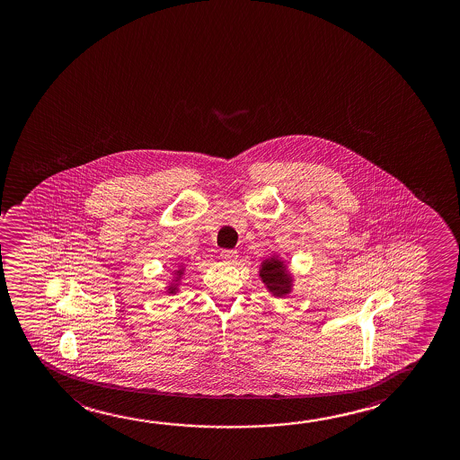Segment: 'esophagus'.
Wrapping results in <instances>:
<instances>
[{
	"mask_svg": "<svg viewBox=\"0 0 460 460\" xmlns=\"http://www.w3.org/2000/svg\"><path fill=\"white\" fill-rule=\"evenodd\" d=\"M220 256L225 262H234L235 258H237V252H235V250H223V252H220Z\"/></svg>",
	"mask_w": 460,
	"mask_h": 460,
	"instance_id": "1",
	"label": "esophagus"
}]
</instances>
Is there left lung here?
I'll return each mask as SVG.
<instances>
[{
	"instance_id": "obj_1",
	"label": "left lung",
	"mask_w": 460,
	"mask_h": 460,
	"mask_svg": "<svg viewBox=\"0 0 460 460\" xmlns=\"http://www.w3.org/2000/svg\"><path fill=\"white\" fill-rule=\"evenodd\" d=\"M259 277L273 296H284L292 290V275L288 267L277 256L265 259L259 269Z\"/></svg>"
}]
</instances>
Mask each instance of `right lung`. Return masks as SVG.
<instances>
[{
    "label": "right lung",
    "instance_id": "obj_1",
    "mask_svg": "<svg viewBox=\"0 0 460 460\" xmlns=\"http://www.w3.org/2000/svg\"><path fill=\"white\" fill-rule=\"evenodd\" d=\"M176 273H177L176 279H172V281H174V283L170 284V286H168V290H166V292H168V294H176L177 284H179V283H177V281H179V279H181V277H182L183 269H182V270H176Z\"/></svg>",
    "mask_w": 460,
    "mask_h": 460
}]
</instances>
